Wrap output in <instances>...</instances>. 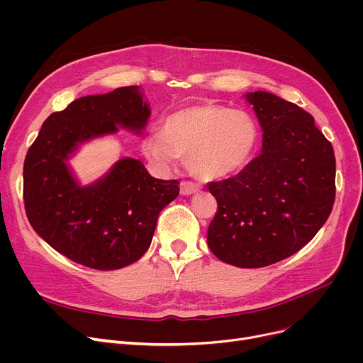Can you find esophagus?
I'll return each instance as SVG.
<instances>
[{"mask_svg": "<svg viewBox=\"0 0 363 363\" xmlns=\"http://www.w3.org/2000/svg\"><path fill=\"white\" fill-rule=\"evenodd\" d=\"M200 189V185L193 182V181H182L181 182V194L182 196H191L197 193Z\"/></svg>", "mask_w": 363, "mask_h": 363, "instance_id": "1", "label": "esophagus"}]
</instances>
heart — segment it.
Here are the masks:
<instances>
[{"label":"heart","mask_w":363,"mask_h":363,"mask_svg":"<svg viewBox=\"0 0 363 363\" xmlns=\"http://www.w3.org/2000/svg\"><path fill=\"white\" fill-rule=\"evenodd\" d=\"M259 128L250 113L204 103L184 107L164 121L163 133L143 144L145 156L160 167H172L188 156V167L204 181L228 178L253 159Z\"/></svg>","instance_id":"heart-1"}]
</instances>
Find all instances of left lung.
<instances>
[{"mask_svg": "<svg viewBox=\"0 0 363 363\" xmlns=\"http://www.w3.org/2000/svg\"><path fill=\"white\" fill-rule=\"evenodd\" d=\"M263 130L262 155L211 182L218 212L207 244L225 263L263 268L297 253L327 222L335 200V156L312 114L274 94H245Z\"/></svg>", "mask_w": 363, "mask_h": 363, "instance_id": "8db88e82", "label": "left lung"}]
</instances>
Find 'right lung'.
<instances>
[{
  "mask_svg": "<svg viewBox=\"0 0 363 363\" xmlns=\"http://www.w3.org/2000/svg\"><path fill=\"white\" fill-rule=\"evenodd\" d=\"M148 116L133 85L81 97L43 123L25 159L23 200L32 228L54 250L99 271L121 269L148 250L179 181L152 178L140 160L126 157L81 186L66 163L79 143L118 132V125L140 132Z\"/></svg>",
  "mask_w": 363,
  "mask_h": 363,
  "instance_id": "add662e5",
  "label": "right lung"
}]
</instances>
